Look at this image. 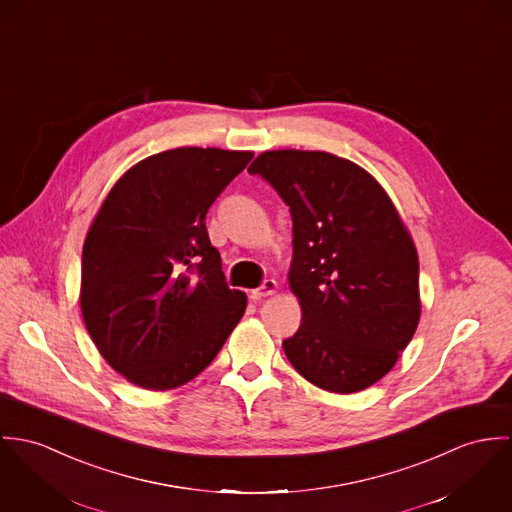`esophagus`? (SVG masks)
Segmentation results:
<instances>
[{"label":"esophagus","instance_id":"esophagus-1","mask_svg":"<svg viewBox=\"0 0 512 512\" xmlns=\"http://www.w3.org/2000/svg\"><path fill=\"white\" fill-rule=\"evenodd\" d=\"M277 288H279L277 281H273V279H267V281L261 284L257 290H253V292H251V298H253V300H261V298H265V296H271V294H275V292H277Z\"/></svg>","mask_w":512,"mask_h":512}]
</instances>
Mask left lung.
Wrapping results in <instances>:
<instances>
[{"instance_id":"8db88e82","label":"left lung","mask_w":512,"mask_h":512,"mask_svg":"<svg viewBox=\"0 0 512 512\" xmlns=\"http://www.w3.org/2000/svg\"><path fill=\"white\" fill-rule=\"evenodd\" d=\"M247 171L263 176L292 216L288 284L302 322L283 341L288 361L330 393L371 387L420 320L418 253L389 194L324 151H267Z\"/></svg>"}]
</instances>
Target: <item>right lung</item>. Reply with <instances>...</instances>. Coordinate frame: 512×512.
<instances>
[{
  "label": "right lung",
  "mask_w": 512,
  "mask_h": 512,
  "mask_svg": "<svg viewBox=\"0 0 512 512\" xmlns=\"http://www.w3.org/2000/svg\"><path fill=\"white\" fill-rule=\"evenodd\" d=\"M251 151L178 147L125 172L82 249L80 308L102 357L129 383L176 389L200 375L241 320L206 212Z\"/></svg>",
  "instance_id": "1"
}]
</instances>
